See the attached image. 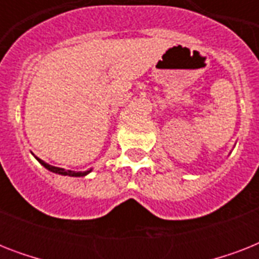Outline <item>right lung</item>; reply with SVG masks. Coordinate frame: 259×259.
I'll list each match as a JSON object with an SVG mask.
<instances>
[{
  "label": "right lung",
  "mask_w": 259,
  "mask_h": 259,
  "mask_svg": "<svg viewBox=\"0 0 259 259\" xmlns=\"http://www.w3.org/2000/svg\"><path fill=\"white\" fill-rule=\"evenodd\" d=\"M36 157V156H34ZM36 160H37L40 164H41L44 168H47L48 170H51V172L54 173H58V175H63V176H72V177H83L86 176V175H89L90 172H91V169L86 170V172H75V170H67V169H63V168H58V166H54V165H50V164H47L46 161H42V160H40V158L36 157Z\"/></svg>",
  "instance_id": "obj_1"
}]
</instances>
